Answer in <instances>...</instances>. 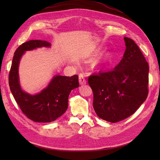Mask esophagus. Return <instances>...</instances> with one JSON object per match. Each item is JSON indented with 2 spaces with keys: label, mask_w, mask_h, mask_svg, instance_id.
<instances>
[{
  "label": "esophagus",
  "mask_w": 160,
  "mask_h": 160,
  "mask_svg": "<svg viewBox=\"0 0 160 160\" xmlns=\"http://www.w3.org/2000/svg\"><path fill=\"white\" fill-rule=\"evenodd\" d=\"M79 83L81 85H85L86 84V80L85 79V77H84V75L82 74V73H80L79 75Z\"/></svg>",
  "instance_id": "34e87169"
}]
</instances>
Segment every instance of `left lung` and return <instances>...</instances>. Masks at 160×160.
I'll list each match as a JSON object with an SVG mask.
<instances>
[{
  "mask_svg": "<svg viewBox=\"0 0 160 160\" xmlns=\"http://www.w3.org/2000/svg\"><path fill=\"white\" fill-rule=\"evenodd\" d=\"M122 59L111 70L90 75L88 83L93 93V108L99 118L116 123L133 114L148 95L149 65L141 50L124 37Z\"/></svg>",
  "mask_w": 160,
  "mask_h": 160,
  "instance_id": "1",
  "label": "left lung"
}]
</instances>
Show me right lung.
<instances>
[{
	"instance_id": "add662e5",
	"label": "right lung",
	"mask_w": 160,
	"mask_h": 160,
	"mask_svg": "<svg viewBox=\"0 0 160 160\" xmlns=\"http://www.w3.org/2000/svg\"><path fill=\"white\" fill-rule=\"evenodd\" d=\"M42 47H50L51 43L46 41L31 40L17 48L9 72L8 83L16 102L28 119L35 122L49 123L61 117L67 109L71 91L79 88V77L77 75H56L46 88L35 95L22 91L19 82V62L25 51Z\"/></svg>"
}]
</instances>
